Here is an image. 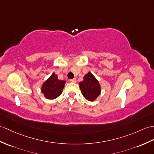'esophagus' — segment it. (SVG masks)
<instances>
[{
  "label": "esophagus",
  "instance_id": "esophagus-1",
  "mask_svg": "<svg viewBox=\"0 0 154 154\" xmlns=\"http://www.w3.org/2000/svg\"><path fill=\"white\" fill-rule=\"evenodd\" d=\"M69 81L71 82V83H76V82H77V79H76L75 78L71 79L69 80Z\"/></svg>",
  "mask_w": 154,
  "mask_h": 154
}]
</instances>
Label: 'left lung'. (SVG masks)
<instances>
[{
    "label": "left lung",
    "mask_w": 154,
    "mask_h": 154,
    "mask_svg": "<svg viewBox=\"0 0 154 154\" xmlns=\"http://www.w3.org/2000/svg\"><path fill=\"white\" fill-rule=\"evenodd\" d=\"M82 94L89 101H94L100 94V86L98 81L91 73L84 77V80L79 83Z\"/></svg>",
    "instance_id": "obj_1"
}]
</instances>
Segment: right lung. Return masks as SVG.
I'll use <instances>...</instances> for the list:
<instances>
[{"label":"right lung","mask_w":154,"mask_h":154,"mask_svg":"<svg viewBox=\"0 0 154 154\" xmlns=\"http://www.w3.org/2000/svg\"><path fill=\"white\" fill-rule=\"evenodd\" d=\"M66 81L58 79V76L52 73L42 85L41 91L48 99H55L62 93Z\"/></svg>","instance_id":"1"}]
</instances>
